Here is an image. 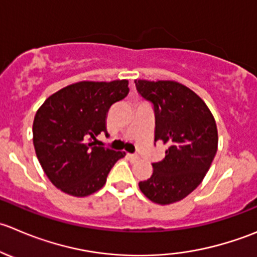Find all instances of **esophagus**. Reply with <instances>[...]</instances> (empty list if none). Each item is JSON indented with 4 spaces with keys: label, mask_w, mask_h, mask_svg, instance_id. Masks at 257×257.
<instances>
[{
    "label": "esophagus",
    "mask_w": 257,
    "mask_h": 257,
    "mask_svg": "<svg viewBox=\"0 0 257 257\" xmlns=\"http://www.w3.org/2000/svg\"><path fill=\"white\" fill-rule=\"evenodd\" d=\"M126 156L128 157L130 161H137V160H139V156H137V155H135V154H127Z\"/></svg>",
    "instance_id": "1"
}]
</instances>
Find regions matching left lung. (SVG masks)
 <instances>
[{
	"label": "left lung",
	"mask_w": 257,
	"mask_h": 257,
	"mask_svg": "<svg viewBox=\"0 0 257 257\" xmlns=\"http://www.w3.org/2000/svg\"><path fill=\"white\" fill-rule=\"evenodd\" d=\"M145 100L154 105L155 141L167 145L164 160L140 181L142 194L159 205L185 199L204 180L217 151V127L206 103L176 81L135 80Z\"/></svg>",
	"instance_id": "left-lung-1"
}]
</instances>
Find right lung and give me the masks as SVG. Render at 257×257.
<instances>
[{
  "label": "right lung",
  "mask_w": 257,
  "mask_h": 257,
  "mask_svg": "<svg viewBox=\"0 0 257 257\" xmlns=\"http://www.w3.org/2000/svg\"><path fill=\"white\" fill-rule=\"evenodd\" d=\"M128 93V81H81L51 95L34 120V146L46 176L76 197L98 191L125 152L97 146L113 103Z\"/></svg>",
  "instance_id": "1"
}]
</instances>
